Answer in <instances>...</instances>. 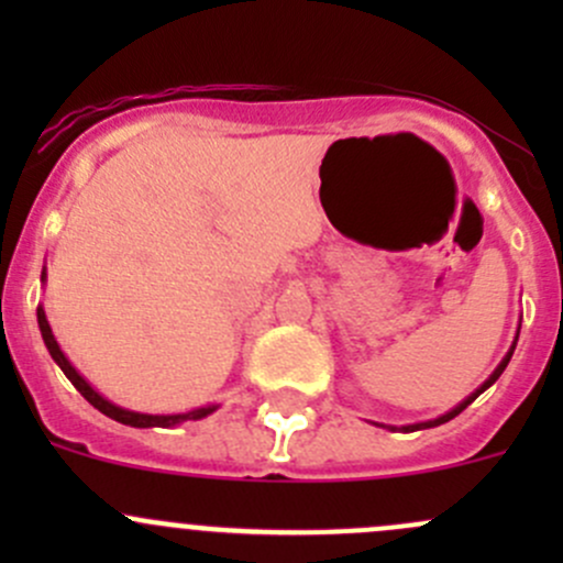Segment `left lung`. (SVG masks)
<instances>
[{
    "instance_id": "obj_1",
    "label": "left lung",
    "mask_w": 563,
    "mask_h": 563,
    "mask_svg": "<svg viewBox=\"0 0 563 563\" xmlns=\"http://www.w3.org/2000/svg\"><path fill=\"white\" fill-rule=\"evenodd\" d=\"M515 343H518V338H515ZM515 343H512V349H509V351H507V356H504V360H501V365H498V367H496V371H493V376H490V378H487V382H485V384H482V387H479V389H476V391H471V395H468V397H465V400H463V402H457V406H455V408H452V411H446V413H444V417H439V419H430V422H419V424H406V428H402V430H406V433H411V430H424V428H435V424H444V422H450V419H455V417H457V413H460V411H463V408H468V406H471V402H474V400H476V397H479V395H482V391H485L487 387H493V384H496V382H498V376H501V373H504V367H507V365H509V360H512V354H515ZM389 430H395V428H389Z\"/></svg>"
}]
</instances>
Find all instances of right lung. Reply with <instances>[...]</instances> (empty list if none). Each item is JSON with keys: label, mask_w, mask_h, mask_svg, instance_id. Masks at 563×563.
Masks as SVG:
<instances>
[{"label": "right lung", "mask_w": 563, "mask_h": 563, "mask_svg": "<svg viewBox=\"0 0 563 563\" xmlns=\"http://www.w3.org/2000/svg\"><path fill=\"white\" fill-rule=\"evenodd\" d=\"M43 280H45V269H43ZM37 323H40V334H43L45 349H48L51 360H54L56 365L62 367V373H65V376L70 378L73 387L81 391V395L87 397V400L92 402V406L98 408L100 413H106V417L117 419V422L130 424V428H174V424L187 422V419L209 417V413H212L214 408H218V406H203V408H196V411H187V413H139V411H128V408L113 406V402L106 400V397L100 395V391H95L92 387H89L87 378H84L81 373H78L76 367L70 365V360H67V356L62 354L59 343H56L54 332H51L48 318H45V310L43 308H37Z\"/></svg>", "instance_id": "right-lung-1"}]
</instances>
